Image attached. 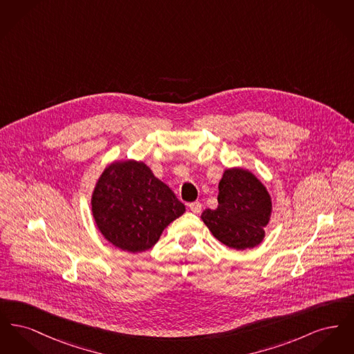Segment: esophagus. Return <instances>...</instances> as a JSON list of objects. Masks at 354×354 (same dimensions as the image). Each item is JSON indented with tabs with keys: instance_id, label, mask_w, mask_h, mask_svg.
<instances>
[{
	"instance_id": "34e87169",
	"label": "esophagus",
	"mask_w": 354,
	"mask_h": 354,
	"mask_svg": "<svg viewBox=\"0 0 354 354\" xmlns=\"http://www.w3.org/2000/svg\"><path fill=\"white\" fill-rule=\"evenodd\" d=\"M188 207H189V209H191L194 214H201V212H202V204L199 202L189 203Z\"/></svg>"
}]
</instances>
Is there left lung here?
I'll return each instance as SVG.
<instances>
[{
    "instance_id": "left-lung-1",
    "label": "left lung",
    "mask_w": 354,
    "mask_h": 354,
    "mask_svg": "<svg viewBox=\"0 0 354 354\" xmlns=\"http://www.w3.org/2000/svg\"><path fill=\"white\" fill-rule=\"evenodd\" d=\"M218 203L216 209H204L201 218L220 243L245 251L264 240V228L272 215V198L252 171L243 167L224 169Z\"/></svg>"
}]
</instances>
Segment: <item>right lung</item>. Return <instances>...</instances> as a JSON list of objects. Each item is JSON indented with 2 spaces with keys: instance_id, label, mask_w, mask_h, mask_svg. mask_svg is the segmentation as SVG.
<instances>
[{
  "instance_id": "add662e5",
  "label": "right lung",
  "mask_w": 354,
  "mask_h": 354,
  "mask_svg": "<svg viewBox=\"0 0 354 354\" xmlns=\"http://www.w3.org/2000/svg\"><path fill=\"white\" fill-rule=\"evenodd\" d=\"M91 214L102 236L130 253L156 244L185 205L142 160H114L102 171L91 194Z\"/></svg>"
}]
</instances>
